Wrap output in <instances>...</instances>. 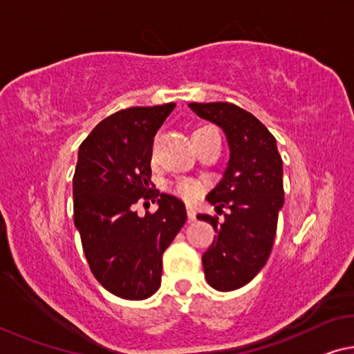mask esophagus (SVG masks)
<instances>
[{
  "mask_svg": "<svg viewBox=\"0 0 354 354\" xmlns=\"http://www.w3.org/2000/svg\"><path fill=\"white\" fill-rule=\"evenodd\" d=\"M195 216H197V212L192 206H187V217H189V222H194L195 221Z\"/></svg>",
  "mask_w": 354,
  "mask_h": 354,
  "instance_id": "esophagus-1",
  "label": "esophagus"
}]
</instances>
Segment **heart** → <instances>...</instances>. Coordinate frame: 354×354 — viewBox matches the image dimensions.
<instances>
[{"instance_id":"heart-1","label":"heart","mask_w":354,"mask_h":354,"mask_svg":"<svg viewBox=\"0 0 354 354\" xmlns=\"http://www.w3.org/2000/svg\"><path fill=\"white\" fill-rule=\"evenodd\" d=\"M171 192L178 195V197H181L183 200L194 201L200 197L201 184L195 181V179H179V181H176L171 186Z\"/></svg>"}]
</instances>
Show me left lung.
<instances>
[{"instance_id":"left-lung-1","label":"left lung","mask_w":354,"mask_h":354,"mask_svg":"<svg viewBox=\"0 0 354 354\" xmlns=\"http://www.w3.org/2000/svg\"><path fill=\"white\" fill-rule=\"evenodd\" d=\"M201 120L225 133L228 165L206 195L216 209L228 207L225 221L198 214L217 233L201 260L206 282L218 291L248 285L266 265L283 206V168L277 142L257 118L230 102L189 104Z\"/></svg>"}]
</instances>
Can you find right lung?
I'll return each instance as SVG.
<instances>
[{"label":"right lung","instance_id":"right-lung-1","mask_svg":"<svg viewBox=\"0 0 354 354\" xmlns=\"http://www.w3.org/2000/svg\"><path fill=\"white\" fill-rule=\"evenodd\" d=\"M175 106L116 111L78 148L74 223L94 277L118 298L142 301L159 290L162 255L187 218L181 200L151 190L154 136ZM140 198L158 201L154 215L133 211Z\"/></svg>","mask_w":354,"mask_h":354}]
</instances>
